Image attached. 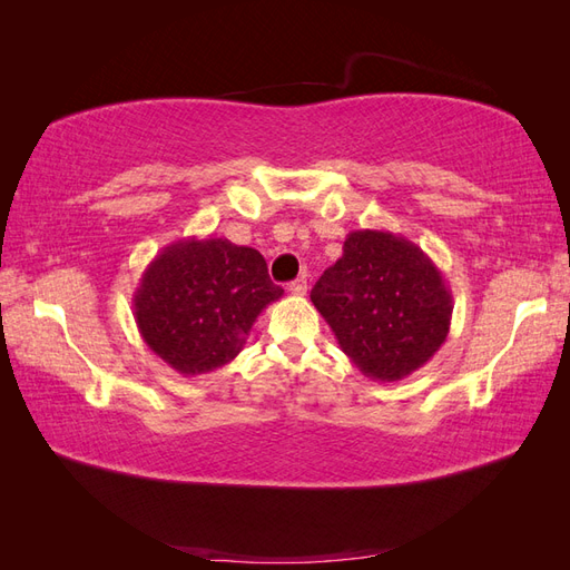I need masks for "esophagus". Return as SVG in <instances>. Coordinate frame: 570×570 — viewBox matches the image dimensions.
I'll list each match as a JSON object with an SVG mask.
<instances>
[{"label":"esophagus","mask_w":570,"mask_h":570,"mask_svg":"<svg viewBox=\"0 0 570 570\" xmlns=\"http://www.w3.org/2000/svg\"><path fill=\"white\" fill-rule=\"evenodd\" d=\"M306 287H308V285H306L304 275H302V278L289 283V292H292V295H297V297H304V295H306Z\"/></svg>","instance_id":"obj_1"}]
</instances>
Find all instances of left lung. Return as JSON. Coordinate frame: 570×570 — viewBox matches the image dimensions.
Masks as SVG:
<instances>
[{
    "mask_svg": "<svg viewBox=\"0 0 570 570\" xmlns=\"http://www.w3.org/2000/svg\"><path fill=\"white\" fill-rule=\"evenodd\" d=\"M340 350L371 381L394 383L442 347L452 289L419 245L387 230H354L312 289Z\"/></svg>",
    "mask_w": 570,
    "mask_h": 570,
    "instance_id": "left-lung-1",
    "label": "left lung"
}]
</instances>
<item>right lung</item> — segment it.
Wrapping results in <instances>:
<instances>
[{
  "label": "right lung",
  "mask_w": 570,
  "mask_h": 570,
  "mask_svg": "<svg viewBox=\"0 0 570 570\" xmlns=\"http://www.w3.org/2000/svg\"><path fill=\"white\" fill-rule=\"evenodd\" d=\"M283 297L264 256L226 237H187L145 268L132 314L147 347L185 377L216 371L243 352L256 316Z\"/></svg>",
  "instance_id": "add662e5"
}]
</instances>
